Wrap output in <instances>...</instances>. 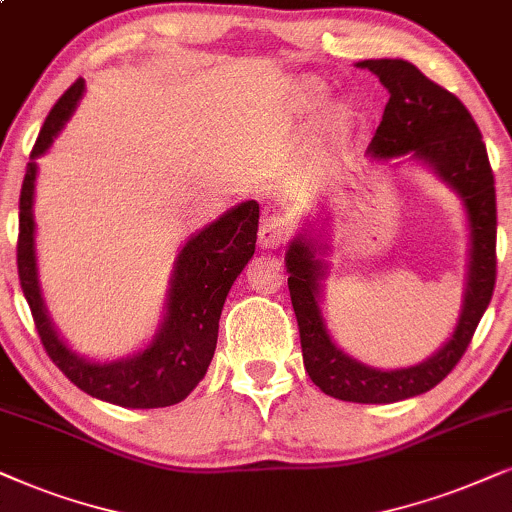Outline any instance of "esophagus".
<instances>
[{
    "mask_svg": "<svg viewBox=\"0 0 512 512\" xmlns=\"http://www.w3.org/2000/svg\"><path fill=\"white\" fill-rule=\"evenodd\" d=\"M288 234H290V224L285 217L276 215V213H264L262 222H260V231H257L262 248H269V250L278 248V245L288 238Z\"/></svg>",
    "mask_w": 512,
    "mask_h": 512,
    "instance_id": "34e87169",
    "label": "esophagus"
}]
</instances>
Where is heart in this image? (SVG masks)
Segmentation results:
<instances>
[{
  "label": "heart",
  "mask_w": 512,
  "mask_h": 512,
  "mask_svg": "<svg viewBox=\"0 0 512 512\" xmlns=\"http://www.w3.org/2000/svg\"><path fill=\"white\" fill-rule=\"evenodd\" d=\"M313 107H318V98H316V105H313Z\"/></svg>",
  "instance_id": "1"
}]
</instances>
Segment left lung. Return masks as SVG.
<instances>
[{
	"instance_id": "1",
	"label": "left lung",
	"mask_w": 512,
	"mask_h": 512,
	"mask_svg": "<svg viewBox=\"0 0 512 512\" xmlns=\"http://www.w3.org/2000/svg\"><path fill=\"white\" fill-rule=\"evenodd\" d=\"M388 91L384 117L367 147L377 161L407 159L433 170L459 196L468 227L463 299L454 332L433 356L417 365L379 370L339 349L323 313L330 274V213L320 203L285 250L288 288L295 309L304 367L313 384L346 403L388 405L438 386L466 353L496 283V189L480 128L463 102L424 77L403 58L360 60Z\"/></svg>"
}]
</instances>
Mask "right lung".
Returning a JSON list of instances; mask_svg holds the SVG:
<instances>
[{"instance_id":"1","label":"right lung","mask_w":512,"mask_h":512,"mask_svg":"<svg viewBox=\"0 0 512 512\" xmlns=\"http://www.w3.org/2000/svg\"><path fill=\"white\" fill-rule=\"evenodd\" d=\"M84 91L86 81L77 79L53 105L27 163L18 217L20 288L30 304L46 353L74 386L93 398L131 410L168 407L185 400L206 377L215 356L224 299L255 255L260 203H238L187 238L170 271L159 327L142 349L117 360L81 356L60 337L46 309L37 264L34 185L39 173L37 159L49 152L53 140L79 107Z\"/></svg>"}]
</instances>
